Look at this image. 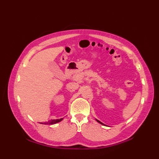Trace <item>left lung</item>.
Segmentation results:
<instances>
[{"mask_svg":"<svg viewBox=\"0 0 159 159\" xmlns=\"http://www.w3.org/2000/svg\"><path fill=\"white\" fill-rule=\"evenodd\" d=\"M96 121H98V123H100V124H103V123H102V122H100V121H99V120H96Z\"/></svg>","mask_w":159,"mask_h":159,"instance_id":"8db88e82","label":"left lung"}]
</instances>
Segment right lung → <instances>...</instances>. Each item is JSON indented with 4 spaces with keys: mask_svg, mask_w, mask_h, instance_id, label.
Masks as SVG:
<instances>
[{
    "mask_svg": "<svg viewBox=\"0 0 159 159\" xmlns=\"http://www.w3.org/2000/svg\"><path fill=\"white\" fill-rule=\"evenodd\" d=\"M63 120V118H61V119H57V120H52L50 121H48V123H44V124H56V123H58L59 121H61ZM42 124V123H41Z\"/></svg>",
    "mask_w": 159,
    "mask_h": 159,
    "instance_id": "right-lung-1",
    "label": "right lung"
}]
</instances>
